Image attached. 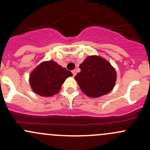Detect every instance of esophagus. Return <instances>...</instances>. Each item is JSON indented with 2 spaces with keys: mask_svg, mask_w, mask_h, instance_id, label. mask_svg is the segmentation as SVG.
Returning a JSON list of instances; mask_svg holds the SVG:
<instances>
[{
  "mask_svg": "<svg viewBox=\"0 0 150 150\" xmlns=\"http://www.w3.org/2000/svg\"><path fill=\"white\" fill-rule=\"evenodd\" d=\"M72 75H73V76L75 77V75H76V70H72Z\"/></svg>",
  "mask_w": 150,
  "mask_h": 150,
  "instance_id": "34e87169",
  "label": "esophagus"
}]
</instances>
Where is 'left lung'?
I'll return each mask as SVG.
<instances>
[{
    "mask_svg": "<svg viewBox=\"0 0 150 150\" xmlns=\"http://www.w3.org/2000/svg\"><path fill=\"white\" fill-rule=\"evenodd\" d=\"M81 71L75 79L82 92L90 98H98L110 93L115 86L116 72L105 59L88 57L80 65Z\"/></svg>",
    "mask_w": 150,
    "mask_h": 150,
    "instance_id": "obj_1",
    "label": "left lung"
}]
</instances>
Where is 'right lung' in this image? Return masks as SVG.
I'll use <instances>...</instances> for the list:
<instances>
[{"instance_id":"1","label":"right lung","mask_w":150,"mask_h":150,"mask_svg":"<svg viewBox=\"0 0 150 150\" xmlns=\"http://www.w3.org/2000/svg\"><path fill=\"white\" fill-rule=\"evenodd\" d=\"M72 73L54 61L40 64L30 76V83L33 91L41 96H52L58 93L65 79Z\"/></svg>"}]
</instances>
